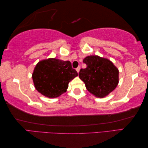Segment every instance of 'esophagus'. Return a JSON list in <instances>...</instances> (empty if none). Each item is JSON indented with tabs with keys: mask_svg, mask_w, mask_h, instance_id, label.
Listing matches in <instances>:
<instances>
[{
	"mask_svg": "<svg viewBox=\"0 0 148 148\" xmlns=\"http://www.w3.org/2000/svg\"><path fill=\"white\" fill-rule=\"evenodd\" d=\"M76 71L78 72V73H79V71H80V67H78L77 68H76Z\"/></svg>",
	"mask_w": 148,
	"mask_h": 148,
	"instance_id": "esophagus-1",
	"label": "esophagus"
}]
</instances>
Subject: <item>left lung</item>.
<instances>
[{"label": "left lung", "instance_id": "obj_1", "mask_svg": "<svg viewBox=\"0 0 148 148\" xmlns=\"http://www.w3.org/2000/svg\"><path fill=\"white\" fill-rule=\"evenodd\" d=\"M83 62L86 68L81 69L79 77L91 94L103 98L118 86L119 71L109 59L90 55L84 58Z\"/></svg>", "mask_w": 148, "mask_h": 148}]
</instances>
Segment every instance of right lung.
<instances>
[{
    "label": "right lung",
    "mask_w": 148,
    "mask_h": 148,
    "mask_svg": "<svg viewBox=\"0 0 148 148\" xmlns=\"http://www.w3.org/2000/svg\"><path fill=\"white\" fill-rule=\"evenodd\" d=\"M78 76L69 61L50 58L39 61L34 68V86L42 95L56 98L66 92L69 83Z\"/></svg>",
    "instance_id": "obj_1"
}]
</instances>
